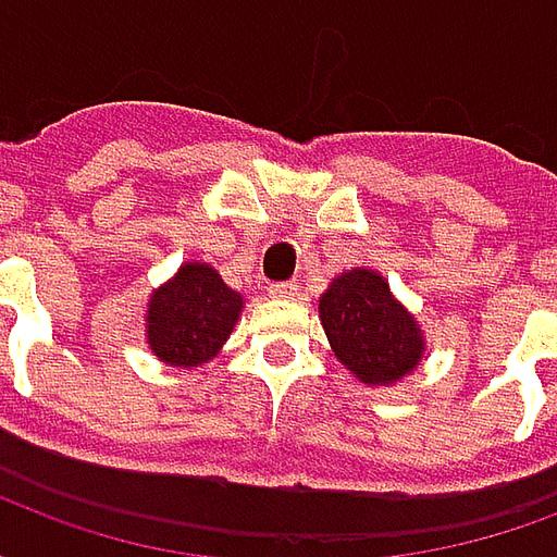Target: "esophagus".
Returning a JSON list of instances; mask_svg holds the SVG:
<instances>
[{
    "instance_id": "1",
    "label": "esophagus",
    "mask_w": 557,
    "mask_h": 557,
    "mask_svg": "<svg viewBox=\"0 0 557 557\" xmlns=\"http://www.w3.org/2000/svg\"><path fill=\"white\" fill-rule=\"evenodd\" d=\"M268 292H271V298H283V301H289V298L298 295V286H295V283H274Z\"/></svg>"
}]
</instances>
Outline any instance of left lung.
Instances as JSON below:
<instances>
[{
  "mask_svg": "<svg viewBox=\"0 0 557 557\" xmlns=\"http://www.w3.org/2000/svg\"><path fill=\"white\" fill-rule=\"evenodd\" d=\"M319 319L331 351L361 385L391 387L426 355V337L375 268H351L319 298Z\"/></svg>",
  "mask_w": 557,
  "mask_h": 557,
  "instance_id": "obj_1",
  "label": "left lung"
}]
</instances>
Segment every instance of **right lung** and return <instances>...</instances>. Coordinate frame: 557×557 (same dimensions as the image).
I'll return each mask as SVG.
<instances>
[{
    "label": "right lung",
    "mask_w": 557,
    "mask_h": 557,
    "mask_svg": "<svg viewBox=\"0 0 557 557\" xmlns=\"http://www.w3.org/2000/svg\"><path fill=\"white\" fill-rule=\"evenodd\" d=\"M244 310L242 292L230 289L218 268L182 262L146 304V343L158 361L194 370L214 361Z\"/></svg>",
    "instance_id": "obj_1"
}]
</instances>
